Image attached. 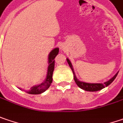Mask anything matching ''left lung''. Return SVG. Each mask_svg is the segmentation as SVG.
Returning <instances> with one entry per match:
<instances>
[{
	"instance_id": "8db88e82",
	"label": "left lung",
	"mask_w": 123,
	"mask_h": 123,
	"mask_svg": "<svg viewBox=\"0 0 123 123\" xmlns=\"http://www.w3.org/2000/svg\"><path fill=\"white\" fill-rule=\"evenodd\" d=\"M67 60V62L69 65V66L71 67V70L73 73V78H74V80L75 83L77 84V85L80 88V89H83L84 91H91V92H93V91H100L101 89H104L105 87L108 86L112 82L115 80V78L116 77L118 72L114 75V77H111L110 80H109L107 82H105L104 83H88V82H82V81H80L76 77L75 75V71H74V69H73V65L71 64V61L67 58L66 59Z\"/></svg>"
}]
</instances>
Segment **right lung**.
Instances as JSON below:
<instances>
[{"instance_id":"add662e5","label":"right lung","mask_w":123,"mask_h":123,"mask_svg":"<svg viewBox=\"0 0 123 123\" xmlns=\"http://www.w3.org/2000/svg\"><path fill=\"white\" fill-rule=\"evenodd\" d=\"M59 48H55L51 50V52L48 55V70H47V75H46V79L44 80V82L40 84L35 85L32 86L29 89H23L19 88L22 91H24L25 92L28 93L29 94H41L46 91L48 89L52 82V74L55 68V58L58 55Z\"/></svg>"}]
</instances>
